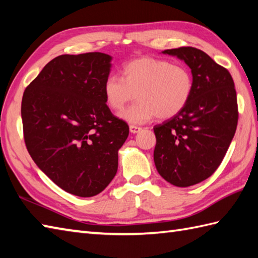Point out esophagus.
I'll use <instances>...</instances> for the list:
<instances>
[{
	"label": "esophagus",
	"mask_w": 258,
	"mask_h": 258,
	"mask_svg": "<svg viewBox=\"0 0 258 258\" xmlns=\"http://www.w3.org/2000/svg\"><path fill=\"white\" fill-rule=\"evenodd\" d=\"M130 131H131V133L136 134V133L141 132L142 127H140V126H136V125H130Z\"/></svg>",
	"instance_id": "esophagus-1"
}]
</instances>
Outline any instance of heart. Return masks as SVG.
Here are the masks:
<instances>
[{"instance_id":"heart-1","label":"heart","mask_w":258,"mask_h":258,"mask_svg":"<svg viewBox=\"0 0 258 258\" xmlns=\"http://www.w3.org/2000/svg\"><path fill=\"white\" fill-rule=\"evenodd\" d=\"M193 89V75L184 65L141 57L123 65L122 78L109 74L104 81L103 95L106 105L118 112L136 94L139 101L119 113V117L141 124L155 116L161 119L176 116L188 104Z\"/></svg>"}]
</instances>
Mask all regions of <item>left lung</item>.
Returning a JSON list of instances; mask_svg holds the SVG:
<instances>
[{"instance_id":"left-lung-1","label":"left lung","mask_w":258,"mask_h":258,"mask_svg":"<svg viewBox=\"0 0 258 258\" xmlns=\"http://www.w3.org/2000/svg\"><path fill=\"white\" fill-rule=\"evenodd\" d=\"M163 53L188 65L193 94L176 116L154 126V162L161 176L178 187L208 178L221 165L236 132V90L228 70L199 48L183 46Z\"/></svg>"}]
</instances>
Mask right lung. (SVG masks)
Listing matches in <instances>:
<instances>
[{"label": "right lung", "instance_id": "obj_1", "mask_svg": "<svg viewBox=\"0 0 258 258\" xmlns=\"http://www.w3.org/2000/svg\"><path fill=\"white\" fill-rule=\"evenodd\" d=\"M112 57L100 52L64 54L27 85L21 115L33 161L62 189L97 195L114 178L118 150L130 133L103 95Z\"/></svg>", "mask_w": 258, "mask_h": 258}]
</instances>
